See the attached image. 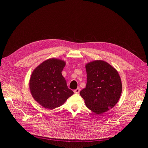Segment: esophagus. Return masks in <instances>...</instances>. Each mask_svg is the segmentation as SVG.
<instances>
[{"instance_id":"esophagus-1","label":"esophagus","mask_w":148,"mask_h":148,"mask_svg":"<svg viewBox=\"0 0 148 148\" xmlns=\"http://www.w3.org/2000/svg\"><path fill=\"white\" fill-rule=\"evenodd\" d=\"M74 93H75V94H78L79 92V88H77L76 90H75L74 91Z\"/></svg>"}]
</instances>
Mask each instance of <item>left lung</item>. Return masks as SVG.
Returning a JSON list of instances; mask_svg holds the SVG:
<instances>
[{"mask_svg":"<svg viewBox=\"0 0 148 148\" xmlns=\"http://www.w3.org/2000/svg\"><path fill=\"white\" fill-rule=\"evenodd\" d=\"M87 85L79 92L87 107L101 115L112 109L122 93V82L117 70L106 61L94 60L86 65Z\"/></svg>","mask_w":148,"mask_h":148,"instance_id":"1","label":"left lung"}]
</instances>
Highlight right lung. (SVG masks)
Returning <instances> with one entry per match:
<instances>
[{
    "label": "right lung",
    "mask_w": 148,
    "mask_h": 148,
    "mask_svg": "<svg viewBox=\"0 0 148 148\" xmlns=\"http://www.w3.org/2000/svg\"><path fill=\"white\" fill-rule=\"evenodd\" d=\"M65 66L64 60L51 58L41 62L32 72L29 81L30 92L45 108L60 107L74 94L61 74Z\"/></svg>",
    "instance_id": "add662e5"
}]
</instances>
